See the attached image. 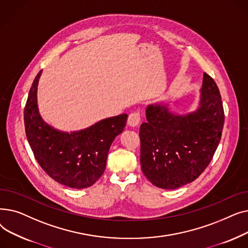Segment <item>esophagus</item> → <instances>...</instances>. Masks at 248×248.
I'll use <instances>...</instances> for the list:
<instances>
[{
  "mask_svg": "<svg viewBox=\"0 0 248 248\" xmlns=\"http://www.w3.org/2000/svg\"><path fill=\"white\" fill-rule=\"evenodd\" d=\"M140 123V113L139 111L132 112L128 115L127 124L131 126H137Z\"/></svg>",
  "mask_w": 248,
  "mask_h": 248,
  "instance_id": "obj_1",
  "label": "esophagus"
}]
</instances>
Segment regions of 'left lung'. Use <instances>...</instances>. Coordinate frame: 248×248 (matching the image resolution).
<instances>
[{
	"label": "left lung",
	"mask_w": 248,
	"mask_h": 248,
	"mask_svg": "<svg viewBox=\"0 0 248 248\" xmlns=\"http://www.w3.org/2000/svg\"><path fill=\"white\" fill-rule=\"evenodd\" d=\"M140 127V166L152 184L173 190L196 180L210 164L224 124V109L213 78L204 73L200 106L178 115L151 104Z\"/></svg>",
	"instance_id": "left-lung-1"
}]
</instances>
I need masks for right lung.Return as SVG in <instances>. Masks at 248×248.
<instances>
[{
  "label": "right lung",
  "instance_id": "1",
  "mask_svg": "<svg viewBox=\"0 0 248 248\" xmlns=\"http://www.w3.org/2000/svg\"><path fill=\"white\" fill-rule=\"evenodd\" d=\"M41 73L35 77L24 109L25 132L34 157L58 183L75 189L90 187L106 170L111 142L123 133L127 114L108 117L79 132L57 131L38 111L37 85Z\"/></svg>",
  "mask_w": 248,
  "mask_h": 248
}]
</instances>
